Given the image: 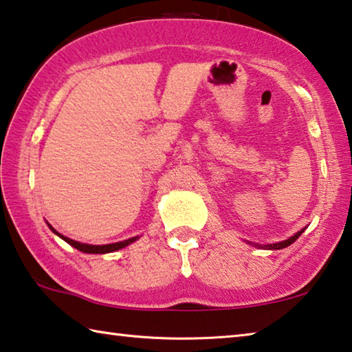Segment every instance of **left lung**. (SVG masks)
Here are the masks:
<instances>
[{
  "instance_id": "left-lung-1",
  "label": "left lung",
  "mask_w": 352,
  "mask_h": 352,
  "mask_svg": "<svg viewBox=\"0 0 352 352\" xmlns=\"http://www.w3.org/2000/svg\"><path fill=\"white\" fill-rule=\"evenodd\" d=\"M302 231H305V230L298 231V233H296L295 236H292L290 239H287V241H283V242H278V243H269V245H265V247L270 248V250H281V248L289 247V245H292V243H294V242L298 239V237H300V236L302 234Z\"/></svg>"
}]
</instances>
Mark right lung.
<instances>
[{"instance_id":"obj_1","label":"right lung","mask_w":352,"mask_h":352,"mask_svg":"<svg viewBox=\"0 0 352 352\" xmlns=\"http://www.w3.org/2000/svg\"><path fill=\"white\" fill-rule=\"evenodd\" d=\"M50 228L54 231V233L57 236H60L62 239L65 242H68L69 245H73L74 248L79 250V252H83V253H94V254H104V253H111V252H116V250H121L124 247H127L129 243L135 242L138 237H130V239L127 241H122V242H116V243H107V245H88V243H80V242H76L73 239H69V237L67 236H62L60 233H57V231L52 228V226L50 225Z\"/></svg>"}]
</instances>
